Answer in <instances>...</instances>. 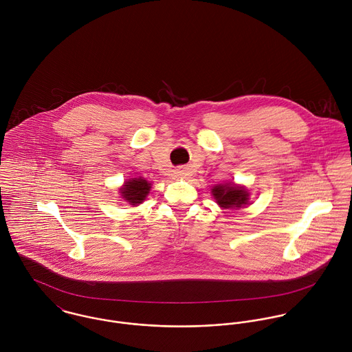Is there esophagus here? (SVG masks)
<instances>
[{"instance_id": "1", "label": "esophagus", "mask_w": 352, "mask_h": 352, "mask_svg": "<svg viewBox=\"0 0 352 352\" xmlns=\"http://www.w3.org/2000/svg\"><path fill=\"white\" fill-rule=\"evenodd\" d=\"M173 175H175V177H186L188 173H187L186 168H177L173 170Z\"/></svg>"}]
</instances>
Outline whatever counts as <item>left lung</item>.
<instances>
[{
  "mask_svg": "<svg viewBox=\"0 0 352 352\" xmlns=\"http://www.w3.org/2000/svg\"><path fill=\"white\" fill-rule=\"evenodd\" d=\"M214 199L223 208H240L250 201V192L245 187L226 183L217 184L211 190Z\"/></svg>",
  "mask_w": 352,
  "mask_h": 352,
  "instance_id": "left-lung-1",
  "label": "left lung"
}]
</instances>
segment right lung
I'll use <instances>...</instances> for the list:
<instances>
[{"instance_id":"add662e5","label":"right lung","mask_w":352,"mask_h":352,"mask_svg":"<svg viewBox=\"0 0 352 352\" xmlns=\"http://www.w3.org/2000/svg\"><path fill=\"white\" fill-rule=\"evenodd\" d=\"M151 183L142 177L131 179L123 184L119 192L124 201H129V204L137 206L146 199L151 191Z\"/></svg>"}]
</instances>
